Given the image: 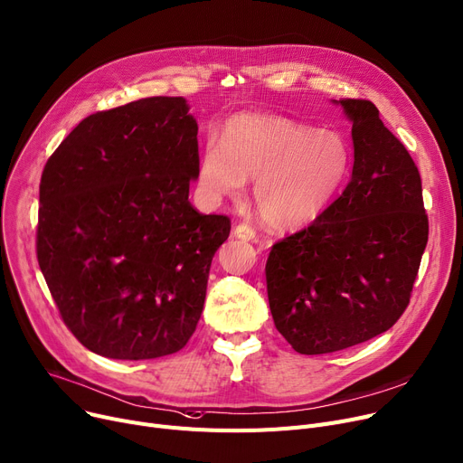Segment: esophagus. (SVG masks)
Returning <instances> with one entry per match:
<instances>
[{"label": "esophagus", "mask_w": 463, "mask_h": 463, "mask_svg": "<svg viewBox=\"0 0 463 463\" xmlns=\"http://www.w3.org/2000/svg\"><path fill=\"white\" fill-rule=\"evenodd\" d=\"M234 236L240 238V240H243V241H253L255 236H257V232H255L253 227L245 225V223H240V225L234 227Z\"/></svg>", "instance_id": "esophagus-1"}]
</instances>
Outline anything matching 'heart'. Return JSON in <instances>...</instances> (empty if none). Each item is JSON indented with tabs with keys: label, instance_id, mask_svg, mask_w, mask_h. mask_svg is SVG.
<instances>
[{
	"label": "heart",
	"instance_id": "heart-1",
	"mask_svg": "<svg viewBox=\"0 0 463 463\" xmlns=\"http://www.w3.org/2000/svg\"><path fill=\"white\" fill-rule=\"evenodd\" d=\"M350 146L335 130H311L279 115H236L223 139L208 137L199 184L206 197H238L245 178L255 180L257 212L271 227L315 223L343 190Z\"/></svg>",
	"mask_w": 463,
	"mask_h": 463
}]
</instances>
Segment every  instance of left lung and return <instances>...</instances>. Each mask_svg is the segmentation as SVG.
<instances>
[{"instance_id": "left-lung-1", "label": "left lung", "mask_w": 463, "mask_h": 463, "mask_svg": "<svg viewBox=\"0 0 463 463\" xmlns=\"http://www.w3.org/2000/svg\"><path fill=\"white\" fill-rule=\"evenodd\" d=\"M352 122L343 195L277 241L266 262L269 311L288 345L318 355L361 345L402 317L428 241L420 175L368 100H333Z\"/></svg>"}]
</instances>
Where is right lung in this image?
I'll use <instances>...</instances> for the list:
<instances>
[{
    "label": "right lung",
    "mask_w": 463,
    "mask_h": 463,
    "mask_svg": "<svg viewBox=\"0 0 463 463\" xmlns=\"http://www.w3.org/2000/svg\"><path fill=\"white\" fill-rule=\"evenodd\" d=\"M197 120L186 99L92 113L48 160L37 259L67 327L109 359L186 346L203 313L227 215L199 213Z\"/></svg>",
    "instance_id": "1"
}]
</instances>
